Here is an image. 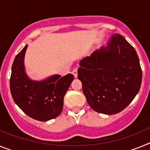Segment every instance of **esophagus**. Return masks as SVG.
<instances>
[{"instance_id": "obj_1", "label": "esophagus", "mask_w": 150, "mask_h": 150, "mask_svg": "<svg viewBox=\"0 0 150 150\" xmlns=\"http://www.w3.org/2000/svg\"><path fill=\"white\" fill-rule=\"evenodd\" d=\"M72 74H73V75L74 76V77H75V78L77 77V76H78L77 68H74V70H73V71H72Z\"/></svg>"}]
</instances>
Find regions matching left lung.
Wrapping results in <instances>:
<instances>
[{
	"label": "left lung",
	"instance_id": "8db88e82",
	"mask_svg": "<svg viewBox=\"0 0 150 150\" xmlns=\"http://www.w3.org/2000/svg\"><path fill=\"white\" fill-rule=\"evenodd\" d=\"M78 79L91 109L107 115L121 112L140 90L142 70L133 46L116 34L106 47L82 59Z\"/></svg>",
	"mask_w": 150,
	"mask_h": 150
}]
</instances>
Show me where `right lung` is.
<instances>
[{
  "label": "right lung",
  "mask_w": 150,
  "mask_h": 150,
  "mask_svg": "<svg viewBox=\"0 0 150 150\" xmlns=\"http://www.w3.org/2000/svg\"><path fill=\"white\" fill-rule=\"evenodd\" d=\"M27 47L26 45L13 63L10 80L11 95L25 114L38 121H48L62 112L64 97L74 76L71 74L63 77L55 74L41 81L30 79L24 65Z\"/></svg>",
  "instance_id": "add662e5"
}]
</instances>
